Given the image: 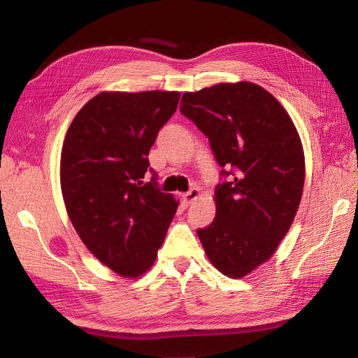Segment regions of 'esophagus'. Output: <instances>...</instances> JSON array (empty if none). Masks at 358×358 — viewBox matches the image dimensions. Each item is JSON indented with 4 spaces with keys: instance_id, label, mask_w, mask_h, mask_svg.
I'll list each match as a JSON object with an SVG mask.
<instances>
[{
    "instance_id": "1",
    "label": "esophagus",
    "mask_w": 358,
    "mask_h": 358,
    "mask_svg": "<svg viewBox=\"0 0 358 358\" xmlns=\"http://www.w3.org/2000/svg\"><path fill=\"white\" fill-rule=\"evenodd\" d=\"M199 196H200V189L199 188H191L185 194H182V199H183V201H185L187 204H189V203H192L194 200H196Z\"/></svg>"
}]
</instances>
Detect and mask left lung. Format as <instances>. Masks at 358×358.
Returning <instances> with one entry per match:
<instances>
[{
	"label": "left lung",
	"instance_id": "8db88e82",
	"mask_svg": "<svg viewBox=\"0 0 358 358\" xmlns=\"http://www.w3.org/2000/svg\"><path fill=\"white\" fill-rule=\"evenodd\" d=\"M180 113L222 167L215 220L197 230L200 242L221 273L242 278L273 255L294 221L305 185L299 133L275 96L251 82L185 92Z\"/></svg>",
	"mask_w": 358,
	"mask_h": 358
}]
</instances>
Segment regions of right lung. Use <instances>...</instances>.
<instances>
[{"label": "right lung", "mask_w": 358, "mask_h": 358, "mask_svg": "<svg viewBox=\"0 0 358 358\" xmlns=\"http://www.w3.org/2000/svg\"><path fill=\"white\" fill-rule=\"evenodd\" d=\"M176 91L101 92L74 116L61 150V189L85 246L113 272L136 278L154 264L178 209L149 169ZM153 173L148 182L145 171Z\"/></svg>", "instance_id": "obj_1"}]
</instances>
